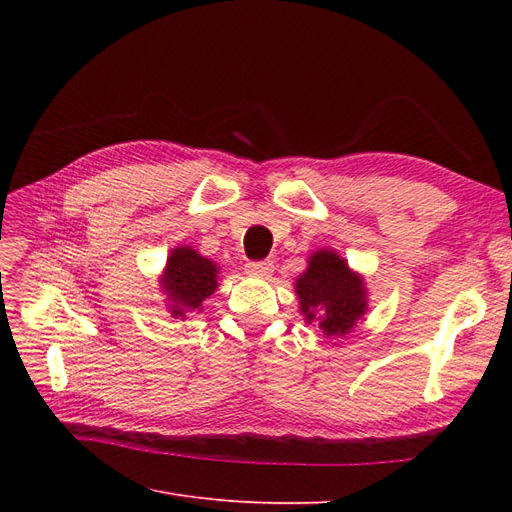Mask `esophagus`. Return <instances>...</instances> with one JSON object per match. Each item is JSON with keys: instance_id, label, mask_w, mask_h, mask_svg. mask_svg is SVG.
I'll return each instance as SVG.
<instances>
[{"instance_id": "34e87169", "label": "esophagus", "mask_w": 512, "mask_h": 512, "mask_svg": "<svg viewBox=\"0 0 512 512\" xmlns=\"http://www.w3.org/2000/svg\"><path fill=\"white\" fill-rule=\"evenodd\" d=\"M273 260H252L245 265V271L250 275H258V277H265L273 273Z\"/></svg>"}]
</instances>
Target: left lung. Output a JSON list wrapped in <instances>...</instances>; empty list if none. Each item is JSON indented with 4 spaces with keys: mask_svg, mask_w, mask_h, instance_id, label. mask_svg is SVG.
Masks as SVG:
<instances>
[{
    "mask_svg": "<svg viewBox=\"0 0 512 512\" xmlns=\"http://www.w3.org/2000/svg\"><path fill=\"white\" fill-rule=\"evenodd\" d=\"M297 294L305 320H318L324 335H346L365 314V288L344 258L316 252L307 271L297 280Z\"/></svg>",
    "mask_w": 512,
    "mask_h": 512,
    "instance_id": "obj_1",
    "label": "left lung"
}]
</instances>
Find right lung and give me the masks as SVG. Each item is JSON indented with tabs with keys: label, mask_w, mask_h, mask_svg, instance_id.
Listing matches in <instances>:
<instances>
[{
	"label": "right lung",
	"mask_w": 512,
	"mask_h": 512,
	"mask_svg": "<svg viewBox=\"0 0 512 512\" xmlns=\"http://www.w3.org/2000/svg\"><path fill=\"white\" fill-rule=\"evenodd\" d=\"M162 284L177 318L200 309L203 301L211 297V292L218 288V267L196 254L192 247H177L168 256Z\"/></svg>",
	"instance_id": "right-lung-1"
}]
</instances>
